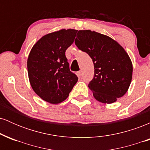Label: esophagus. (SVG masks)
<instances>
[{
    "label": "esophagus",
    "mask_w": 150,
    "mask_h": 150,
    "mask_svg": "<svg viewBox=\"0 0 150 150\" xmlns=\"http://www.w3.org/2000/svg\"><path fill=\"white\" fill-rule=\"evenodd\" d=\"M77 75H78L79 77H81L82 75V70H80V71L77 72Z\"/></svg>",
    "instance_id": "obj_1"
}]
</instances>
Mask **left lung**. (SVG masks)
Instances as JSON below:
<instances>
[{
    "label": "left lung",
    "instance_id": "obj_1",
    "mask_svg": "<svg viewBox=\"0 0 150 150\" xmlns=\"http://www.w3.org/2000/svg\"><path fill=\"white\" fill-rule=\"evenodd\" d=\"M75 45L92 59L94 77L88 87L97 101L112 104L123 97L132 80V64L124 49L106 35L80 30L75 40Z\"/></svg>",
    "mask_w": 150,
    "mask_h": 150
}]
</instances>
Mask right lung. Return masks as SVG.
Returning <instances> with one entry per match:
<instances>
[{"label":"right lung","mask_w":150,"mask_h":150,"mask_svg":"<svg viewBox=\"0 0 150 150\" xmlns=\"http://www.w3.org/2000/svg\"><path fill=\"white\" fill-rule=\"evenodd\" d=\"M77 31L61 30L42 37L33 46L27 59L29 80L43 100L58 104L68 98L78 77L70 70L65 51Z\"/></svg>","instance_id":"right-lung-1"}]
</instances>
